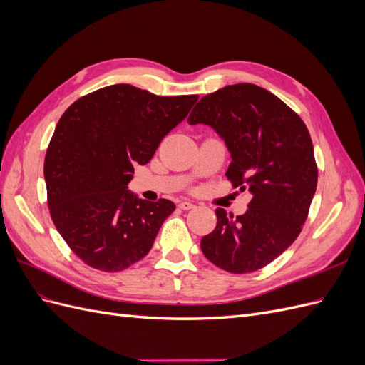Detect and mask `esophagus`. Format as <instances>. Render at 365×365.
Returning <instances> with one entry per match:
<instances>
[{
    "label": "esophagus",
    "mask_w": 365,
    "mask_h": 365,
    "mask_svg": "<svg viewBox=\"0 0 365 365\" xmlns=\"http://www.w3.org/2000/svg\"><path fill=\"white\" fill-rule=\"evenodd\" d=\"M180 208L182 210H190V208H195V204L192 201H181L180 202Z\"/></svg>",
    "instance_id": "1"
}]
</instances>
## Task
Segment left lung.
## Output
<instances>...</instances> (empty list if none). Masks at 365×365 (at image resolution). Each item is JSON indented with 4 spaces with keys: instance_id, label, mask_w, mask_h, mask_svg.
Masks as SVG:
<instances>
[{
    "instance_id": "8db88e82",
    "label": "left lung",
    "mask_w": 365,
    "mask_h": 365,
    "mask_svg": "<svg viewBox=\"0 0 365 365\" xmlns=\"http://www.w3.org/2000/svg\"><path fill=\"white\" fill-rule=\"evenodd\" d=\"M190 125L212 126L227 143V178L252 195L245 215L216 208V228L202 237L204 256L233 274L267 267L303 230L317 190L318 168L304 121L277 96L236 83L204 96Z\"/></svg>"
}]
</instances>
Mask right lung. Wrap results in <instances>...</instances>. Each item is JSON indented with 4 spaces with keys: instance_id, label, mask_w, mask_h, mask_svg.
<instances>
[{
    "instance_id": "1",
    "label": "right lung",
    "mask_w": 365,
    "mask_h": 365,
    "mask_svg": "<svg viewBox=\"0 0 365 365\" xmlns=\"http://www.w3.org/2000/svg\"><path fill=\"white\" fill-rule=\"evenodd\" d=\"M197 97L120 83L77 98L62 114L43 161L47 204L61 236L88 267L118 272L150 251L175 204L138 200L128 182Z\"/></svg>"
}]
</instances>
